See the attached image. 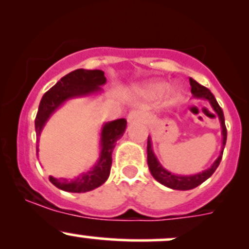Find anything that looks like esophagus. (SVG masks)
I'll return each instance as SVG.
<instances>
[{"mask_svg": "<svg viewBox=\"0 0 249 249\" xmlns=\"http://www.w3.org/2000/svg\"><path fill=\"white\" fill-rule=\"evenodd\" d=\"M143 114L139 110H131V112L127 114V122L129 123H136V122H142L143 120Z\"/></svg>", "mask_w": 249, "mask_h": 249, "instance_id": "esophagus-1", "label": "esophagus"}]
</instances>
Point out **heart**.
<instances>
[{"instance_id": "obj_1", "label": "heart", "mask_w": 249, "mask_h": 249, "mask_svg": "<svg viewBox=\"0 0 249 249\" xmlns=\"http://www.w3.org/2000/svg\"><path fill=\"white\" fill-rule=\"evenodd\" d=\"M166 89L167 94H169V96L172 97V99H176V97L179 96V88H178L177 85L167 88V84L164 80H150V82L144 83V84L140 85V87L137 88V91H139L143 97H145V99L157 100L166 91Z\"/></svg>"}]
</instances>
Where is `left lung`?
Returning <instances> with one entry per match:
<instances>
[{
	"mask_svg": "<svg viewBox=\"0 0 249 249\" xmlns=\"http://www.w3.org/2000/svg\"><path fill=\"white\" fill-rule=\"evenodd\" d=\"M190 87H192V94L195 99H203L207 100L211 104L212 108L214 109V112L218 114L219 118L220 125H222V135H223V145H222V152L220 155L217 158L214 162L212 164V166L210 169L205 170V171L196 173V175H190V176H180V175H175V173L169 172L167 170H165L161 166L159 161H158L157 157L154 155L152 149V142H150V137L148 136V142H147V161H148V167H149V171L152 173L153 177L158 180L159 183L164 184L165 187L171 188V189L176 190H189L194 189L197 185H200L201 183L205 182L206 179L211 177L213 175V172L217 170V167L219 166V162L222 160L223 150H224L225 143H227V126H225L224 122V114H223V109L220 108V106L218 105L217 100L214 99L212 92L205 88L203 85L199 84L196 80H194L193 78H189Z\"/></svg>",
	"mask_w": 249,
	"mask_h": 249,
	"instance_id": "left-lung-1",
	"label": "left lung"
}]
</instances>
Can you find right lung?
<instances>
[{
  "label": "right lung",
  "mask_w": 249,
  "mask_h": 249,
  "mask_svg": "<svg viewBox=\"0 0 249 249\" xmlns=\"http://www.w3.org/2000/svg\"><path fill=\"white\" fill-rule=\"evenodd\" d=\"M106 83L105 72L101 70H76L62 77L56 84L43 95L39 102L38 112L35 119V129L39 137L43 126L50 115L65 101L74 97L88 96L101 91V85ZM126 129V120H113L106 123L101 131V153L95 166L90 171L83 172L74 179L54 178L50 176L49 180L59 189L70 193H85L104 184L109 177L112 166V152L115 143L124 135ZM38 153V147H37Z\"/></svg>",
  "instance_id": "obj_1"
}]
</instances>
